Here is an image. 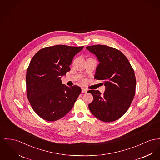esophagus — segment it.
<instances>
[{"label": "esophagus", "mask_w": 160, "mask_h": 160, "mask_svg": "<svg viewBox=\"0 0 160 160\" xmlns=\"http://www.w3.org/2000/svg\"><path fill=\"white\" fill-rule=\"evenodd\" d=\"M81 90H82V93H86L87 92V90L85 88H82Z\"/></svg>", "instance_id": "obj_1"}]
</instances>
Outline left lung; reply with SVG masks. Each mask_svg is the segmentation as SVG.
<instances>
[{
	"label": "left lung",
	"mask_w": 160,
	"mask_h": 160,
	"mask_svg": "<svg viewBox=\"0 0 160 160\" xmlns=\"http://www.w3.org/2000/svg\"><path fill=\"white\" fill-rule=\"evenodd\" d=\"M99 62L95 79L104 81V94L88 90L93 100L88 104L92 113L104 122H112L121 117L130 106L135 94L134 70L126 56L119 50L107 45L86 47Z\"/></svg>",
	"instance_id": "obj_1"
}]
</instances>
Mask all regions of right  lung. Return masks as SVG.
Instances as JSON below:
<instances>
[{
  "mask_svg": "<svg viewBox=\"0 0 160 160\" xmlns=\"http://www.w3.org/2000/svg\"><path fill=\"white\" fill-rule=\"evenodd\" d=\"M83 48L58 45L32 57L26 75L27 94L32 109L43 119L56 121L72 109L81 88L62 84L61 77L70 70L74 56Z\"/></svg>",
  "mask_w": 160,
  "mask_h": 160,
  "instance_id": "right-lung-1",
  "label": "right lung"
}]
</instances>
